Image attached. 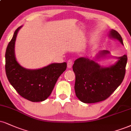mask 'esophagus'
Segmentation results:
<instances>
[{
  "label": "esophagus",
  "instance_id": "esophagus-1",
  "mask_svg": "<svg viewBox=\"0 0 131 131\" xmlns=\"http://www.w3.org/2000/svg\"><path fill=\"white\" fill-rule=\"evenodd\" d=\"M72 64H73V62H72V61L71 60H69L67 62V67L69 69L71 68Z\"/></svg>",
  "mask_w": 131,
  "mask_h": 131
}]
</instances>
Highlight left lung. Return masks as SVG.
<instances>
[{"label": "left lung", "mask_w": 131, "mask_h": 131, "mask_svg": "<svg viewBox=\"0 0 131 131\" xmlns=\"http://www.w3.org/2000/svg\"><path fill=\"white\" fill-rule=\"evenodd\" d=\"M108 37L124 45L121 35L115 30L109 31ZM108 58H115L117 61L107 67L99 64V61ZM127 60L126 55L113 57L105 50H100L93 58L81 57L75 60L72 69L75 75L74 90L77 97L84 103L106 100L123 81Z\"/></svg>", "instance_id": "left-lung-1"}]
</instances>
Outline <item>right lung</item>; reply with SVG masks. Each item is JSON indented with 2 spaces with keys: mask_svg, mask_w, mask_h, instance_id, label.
<instances>
[{
  "mask_svg": "<svg viewBox=\"0 0 131 131\" xmlns=\"http://www.w3.org/2000/svg\"><path fill=\"white\" fill-rule=\"evenodd\" d=\"M16 30L5 53V71L8 81L17 92L31 102H41L51 94L58 79L66 70V62L51 63L41 68L30 70L22 67L15 55V42L18 31Z\"/></svg>",
  "mask_w": 131,
  "mask_h": 131,
  "instance_id": "obj_1",
  "label": "right lung"
}]
</instances>
